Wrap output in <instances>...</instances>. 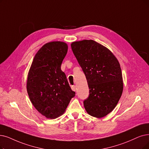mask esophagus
Wrapping results in <instances>:
<instances>
[{"instance_id": "esophagus-1", "label": "esophagus", "mask_w": 149, "mask_h": 149, "mask_svg": "<svg viewBox=\"0 0 149 149\" xmlns=\"http://www.w3.org/2000/svg\"><path fill=\"white\" fill-rule=\"evenodd\" d=\"M71 89H72L73 91H76V87L75 86H71Z\"/></svg>"}]
</instances>
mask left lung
I'll list each match as a JSON object with an SVG mask.
<instances>
[{
    "instance_id": "obj_1",
    "label": "left lung",
    "mask_w": 149,
    "mask_h": 149,
    "mask_svg": "<svg viewBox=\"0 0 149 149\" xmlns=\"http://www.w3.org/2000/svg\"><path fill=\"white\" fill-rule=\"evenodd\" d=\"M71 46L90 89L84 108L91 116L103 117L114 109L122 93L119 62L108 48L93 40L75 41Z\"/></svg>"
}]
</instances>
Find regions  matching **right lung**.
<instances>
[{
    "mask_svg": "<svg viewBox=\"0 0 149 149\" xmlns=\"http://www.w3.org/2000/svg\"><path fill=\"white\" fill-rule=\"evenodd\" d=\"M67 51V45L61 41L45 44L35 54L29 71V98L35 109L51 119L61 116L75 96L61 70Z\"/></svg>",
    "mask_w": 149,
    "mask_h": 149,
    "instance_id": "1",
    "label": "right lung"
}]
</instances>
